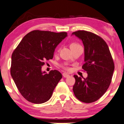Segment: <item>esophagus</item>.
Wrapping results in <instances>:
<instances>
[{"instance_id": "34e87169", "label": "esophagus", "mask_w": 124, "mask_h": 124, "mask_svg": "<svg viewBox=\"0 0 124 124\" xmlns=\"http://www.w3.org/2000/svg\"><path fill=\"white\" fill-rule=\"evenodd\" d=\"M63 76L64 77V78H68V77L69 76V75H68V74H67L66 73H63Z\"/></svg>"}]
</instances>
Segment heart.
<instances>
[{"label":"heart","instance_id":"heart-1","mask_svg":"<svg viewBox=\"0 0 124 124\" xmlns=\"http://www.w3.org/2000/svg\"><path fill=\"white\" fill-rule=\"evenodd\" d=\"M78 44H77L76 43H75V42H73V43H72L70 44V46H75V45H77ZM64 69H66V70H70V69H69V68H68V67H64Z\"/></svg>","mask_w":124,"mask_h":124}]
</instances>
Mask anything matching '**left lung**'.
Returning a JSON list of instances; mask_svg holds the SVG:
<instances>
[{
  "label": "left lung",
  "mask_w": 124,
  "mask_h": 124,
  "mask_svg": "<svg viewBox=\"0 0 124 124\" xmlns=\"http://www.w3.org/2000/svg\"><path fill=\"white\" fill-rule=\"evenodd\" d=\"M83 42L85 63L82 68L87 73L82 79L74 75V94L80 101L90 103L99 100L106 92L111 82L114 63L107 44L93 32L78 30L72 33Z\"/></svg>",
  "instance_id": "8db88e82"
}]
</instances>
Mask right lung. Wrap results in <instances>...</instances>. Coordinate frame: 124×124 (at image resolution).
Here are the masks:
<instances>
[{
    "label": "right lung",
    "mask_w": 124,
    "mask_h": 124,
    "mask_svg": "<svg viewBox=\"0 0 124 124\" xmlns=\"http://www.w3.org/2000/svg\"><path fill=\"white\" fill-rule=\"evenodd\" d=\"M67 37V32L34 30L25 35L12 55L10 73L24 99L34 104L50 99L62 79L58 70L42 72L45 61L52 59L56 46Z\"/></svg>",
    "instance_id": "1"
}]
</instances>
